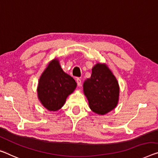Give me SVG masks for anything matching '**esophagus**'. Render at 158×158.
Returning a JSON list of instances; mask_svg holds the SVG:
<instances>
[{"instance_id": "1", "label": "esophagus", "mask_w": 158, "mask_h": 158, "mask_svg": "<svg viewBox=\"0 0 158 158\" xmlns=\"http://www.w3.org/2000/svg\"><path fill=\"white\" fill-rule=\"evenodd\" d=\"M76 82H77V85L78 86L81 85V79L79 78V77H77L76 78Z\"/></svg>"}]
</instances>
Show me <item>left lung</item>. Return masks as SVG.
Here are the masks:
<instances>
[{
  "label": "left lung",
  "instance_id": "8db88e82",
  "mask_svg": "<svg viewBox=\"0 0 158 158\" xmlns=\"http://www.w3.org/2000/svg\"><path fill=\"white\" fill-rule=\"evenodd\" d=\"M84 93L91 110L104 115L116 107L119 87L116 77L105 64H96L92 69L90 78L83 84Z\"/></svg>",
  "mask_w": 158,
  "mask_h": 158
}]
</instances>
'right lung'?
I'll use <instances>...</instances> for the list:
<instances>
[{
	"mask_svg": "<svg viewBox=\"0 0 158 158\" xmlns=\"http://www.w3.org/2000/svg\"><path fill=\"white\" fill-rule=\"evenodd\" d=\"M76 86L75 80L60 68L59 60H53L40 77L38 98L48 110L57 111L64 106L67 97Z\"/></svg>",
	"mask_w": 158,
	"mask_h": 158,
	"instance_id": "add662e5",
	"label": "right lung"
}]
</instances>
